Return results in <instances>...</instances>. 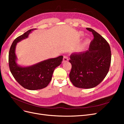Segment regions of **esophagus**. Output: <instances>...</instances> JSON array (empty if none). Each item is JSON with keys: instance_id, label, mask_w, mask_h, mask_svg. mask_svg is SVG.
<instances>
[{"instance_id": "obj_1", "label": "esophagus", "mask_w": 124, "mask_h": 124, "mask_svg": "<svg viewBox=\"0 0 124 124\" xmlns=\"http://www.w3.org/2000/svg\"><path fill=\"white\" fill-rule=\"evenodd\" d=\"M68 61V57H67V56H63L62 62H67Z\"/></svg>"}]
</instances>
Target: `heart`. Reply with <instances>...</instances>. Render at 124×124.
Masks as SVG:
<instances>
[{"mask_svg": "<svg viewBox=\"0 0 124 124\" xmlns=\"http://www.w3.org/2000/svg\"><path fill=\"white\" fill-rule=\"evenodd\" d=\"M81 35L82 36L83 35V34H82V33H81ZM89 39H86L85 41V42H84V43H83V47H85L86 46H87V45L89 43Z\"/></svg>", "mask_w": 124, "mask_h": 124, "instance_id": "b5f03b06", "label": "heart"}]
</instances>
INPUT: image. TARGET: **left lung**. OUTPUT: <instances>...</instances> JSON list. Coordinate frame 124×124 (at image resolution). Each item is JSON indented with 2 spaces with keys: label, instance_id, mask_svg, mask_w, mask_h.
<instances>
[{
  "label": "left lung",
  "instance_id": "1",
  "mask_svg": "<svg viewBox=\"0 0 124 124\" xmlns=\"http://www.w3.org/2000/svg\"><path fill=\"white\" fill-rule=\"evenodd\" d=\"M86 29L94 38L88 50L71 54L69 78L74 86L87 89L95 87L106 77L111 65V52L106 39L93 29Z\"/></svg>",
  "mask_w": 124,
  "mask_h": 124
}]
</instances>
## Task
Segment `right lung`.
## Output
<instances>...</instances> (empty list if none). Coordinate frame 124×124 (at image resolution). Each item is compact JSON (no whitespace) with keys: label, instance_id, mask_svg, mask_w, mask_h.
Listing matches in <instances>:
<instances>
[{"label":"right lung","instance_id":"1","mask_svg":"<svg viewBox=\"0 0 124 124\" xmlns=\"http://www.w3.org/2000/svg\"><path fill=\"white\" fill-rule=\"evenodd\" d=\"M36 29H30L14 40L9 53V65L11 73L22 86L29 90H37L46 87L52 79L53 71L62 62L63 56H59L41 62L29 67L17 65L15 53L17 43L27 38L29 34Z\"/></svg>","mask_w":124,"mask_h":124}]
</instances>
